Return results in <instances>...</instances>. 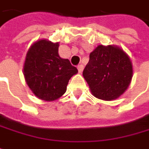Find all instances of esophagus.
<instances>
[{
	"label": "esophagus",
	"instance_id": "esophagus-1",
	"mask_svg": "<svg viewBox=\"0 0 149 149\" xmlns=\"http://www.w3.org/2000/svg\"><path fill=\"white\" fill-rule=\"evenodd\" d=\"M77 70H78V72H79V73H82V72H83V70H84V65H77Z\"/></svg>",
	"mask_w": 149,
	"mask_h": 149
}]
</instances>
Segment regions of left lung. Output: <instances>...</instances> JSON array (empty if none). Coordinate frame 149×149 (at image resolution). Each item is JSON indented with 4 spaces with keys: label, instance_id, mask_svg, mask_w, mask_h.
<instances>
[{
    "label": "left lung",
    "instance_id": "obj_1",
    "mask_svg": "<svg viewBox=\"0 0 149 149\" xmlns=\"http://www.w3.org/2000/svg\"><path fill=\"white\" fill-rule=\"evenodd\" d=\"M83 76L94 96L112 101L128 88L132 77L131 61L122 49L100 45L90 53Z\"/></svg>",
    "mask_w": 149,
    "mask_h": 149
}]
</instances>
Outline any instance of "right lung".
<instances>
[{"label":"right lung","instance_id":"right-lung-1","mask_svg":"<svg viewBox=\"0 0 149 149\" xmlns=\"http://www.w3.org/2000/svg\"><path fill=\"white\" fill-rule=\"evenodd\" d=\"M77 72V69L68 59L60 56L59 43L40 40L27 52L24 75L28 86L39 99L50 102L60 98Z\"/></svg>","mask_w":149,"mask_h":149}]
</instances>
